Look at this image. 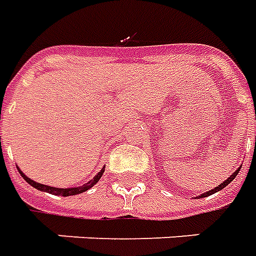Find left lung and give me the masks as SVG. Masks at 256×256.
Segmentation results:
<instances>
[{
  "instance_id": "8db88e82",
  "label": "left lung",
  "mask_w": 256,
  "mask_h": 256,
  "mask_svg": "<svg viewBox=\"0 0 256 256\" xmlns=\"http://www.w3.org/2000/svg\"><path fill=\"white\" fill-rule=\"evenodd\" d=\"M239 171H240V168H239V170H236V172H234V175H230V176H229L228 179H226V180H225V182H222V183H221V184H220L218 187H216V188H213V190L208 191V192H204V194H200V196H198V198H202V196H212V194H214V192H217V191L222 190V188H224V187H226V186H228L229 183H230V182L234 180V178H236V175H238V174H239Z\"/></svg>"
}]
</instances>
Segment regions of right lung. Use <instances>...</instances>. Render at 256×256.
Masks as SVG:
<instances>
[{"label":"right lung","instance_id":"1","mask_svg":"<svg viewBox=\"0 0 256 256\" xmlns=\"http://www.w3.org/2000/svg\"><path fill=\"white\" fill-rule=\"evenodd\" d=\"M17 170H18V168H17ZM103 172H104V170H102V171H100L98 175L94 176V179H90L88 183H85V184H82V186H80V187H73V188H58V187H50V186H46V184L36 183V182H34L32 179H30L28 176L24 175V174H22L20 170H18V174H20V175L24 178V180L27 182V183H30L32 187H35V188H38V190L46 191V192H50V194H54V196H76V194H81V192H84V191L90 190V187L98 183V180H99L100 178H102V175H103Z\"/></svg>","mask_w":256,"mask_h":256}]
</instances>
